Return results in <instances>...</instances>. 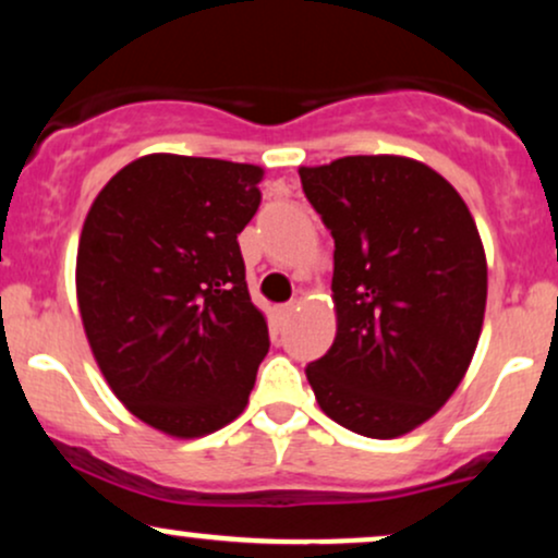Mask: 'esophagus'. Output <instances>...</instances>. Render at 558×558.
<instances>
[{
  "label": "esophagus",
  "instance_id": "34e87169",
  "mask_svg": "<svg viewBox=\"0 0 558 558\" xmlns=\"http://www.w3.org/2000/svg\"><path fill=\"white\" fill-rule=\"evenodd\" d=\"M275 312H278V319H280V323H288V319H291L293 312H296V304H293V301H291V304H280L278 310H275Z\"/></svg>",
  "mask_w": 558,
  "mask_h": 558
}]
</instances>
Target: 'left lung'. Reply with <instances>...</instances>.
<instances>
[{
    "mask_svg": "<svg viewBox=\"0 0 558 558\" xmlns=\"http://www.w3.org/2000/svg\"><path fill=\"white\" fill-rule=\"evenodd\" d=\"M299 175L336 241V341L306 380L345 430L399 438L451 399L477 349L488 299L477 226L417 159L341 157Z\"/></svg>",
    "mask_w": 558,
    "mask_h": 558,
    "instance_id": "8db88e82",
    "label": "left lung"
}]
</instances>
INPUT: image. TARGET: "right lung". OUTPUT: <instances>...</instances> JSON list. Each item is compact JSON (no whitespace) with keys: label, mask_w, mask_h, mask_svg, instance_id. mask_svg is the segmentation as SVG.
<instances>
[{"label":"right lung","mask_w":558,"mask_h":558,"mask_svg":"<svg viewBox=\"0 0 558 558\" xmlns=\"http://www.w3.org/2000/svg\"><path fill=\"white\" fill-rule=\"evenodd\" d=\"M262 175L146 155L110 178L83 222L75 291L94 360L128 412L172 438L239 417L270 349L239 246Z\"/></svg>","instance_id":"right-lung-1"}]
</instances>
